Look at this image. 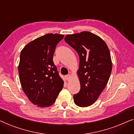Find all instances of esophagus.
<instances>
[{"label":"esophagus","mask_w":134,"mask_h":134,"mask_svg":"<svg viewBox=\"0 0 134 134\" xmlns=\"http://www.w3.org/2000/svg\"><path fill=\"white\" fill-rule=\"evenodd\" d=\"M70 78H71V75H65V80H66L67 81H69V80H70Z\"/></svg>","instance_id":"esophagus-1"}]
</instances>
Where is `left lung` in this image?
<instances>
[{
	"mask_svg": "<svg viewBox=\"0 0 134 134\" xmlns=\"http://www.w3.org/2000/svg\"><path fill=\"white\" fill-rule=\"evenodd\" d=\"M65 41L80 57L78 75L81 88L73 96L75 104L88 107L93 104L106 86L112 64L109 48L98 36L88 31L65 36Z\"/></svg>",
	"mask_w": 134,
	"mask_h": 134,
	"instance_id": "left-lung-1",
	"label": "left lung"
}]
</instances>
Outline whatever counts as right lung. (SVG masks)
I'll return each mask as SVG.
<instances>
[{
  "label": "right lung",
  "instance_id": "add662e5",
  "mask_svg": "<svg viewBox=\"0 0 134 134\" xmlns=\"http://www.w3.org/2000/svg\"><path fill=\"white\" fill-rule=\"evenodd\" d=\"M64 35L49 33L24 47L18 66L20 84L29 100L38 107L55 102L64 86L53 58L57 44Z\"/></svg>",
  "mask_w": 134,
  "mask_h": 134
}]
</instances>
